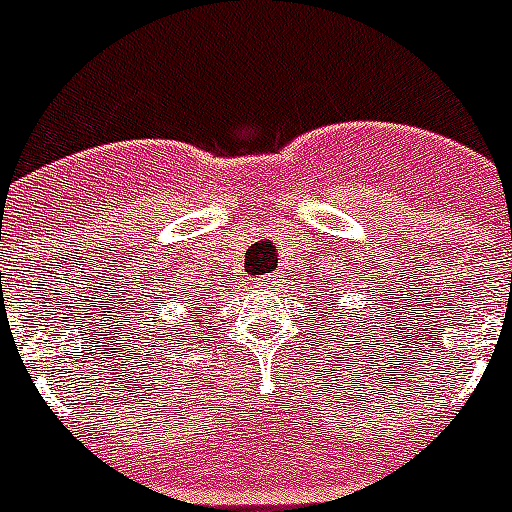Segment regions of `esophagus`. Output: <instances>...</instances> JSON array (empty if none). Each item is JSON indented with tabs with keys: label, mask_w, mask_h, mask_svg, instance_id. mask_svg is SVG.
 Returning <instances> with one entry per match:
<instances>
[{
	"label": "esophagus",
	"mask_w": 512,
	"mask_h": 512,
	"mask_svg": "<svg viewBox=\"0 0 512 512\" xmlns=\"http://www.w3.org/2000/svg\"><path fill=\"white\" fill-rule=\"evenodd\" d=\"M261 282H264V284H274V282H277V277H264V279H261Z\"/></svg>",
	"instance_id": "1"
}]
</instances>
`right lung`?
Returning <instances> with one entry per match:
<instances>
[{
    "instance_id": "1",
    "label": "right lung",
    "mask_w": 512,
    "mask_h": 512,
    "mask_svg": "<svg viewBox=\"0 0 512 512\" xmlns=\"http://www.w3.org/2000/svg\"><path fill=\"white\" fill-rule=\"evenodd\" d=\"M164 325H166V323H164Z\"/></svg>"
}]
</instances>
